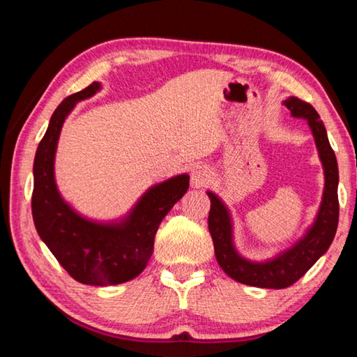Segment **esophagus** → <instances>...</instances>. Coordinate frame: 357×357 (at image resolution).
<instances>
[{
    "mask_svg": "<svg viewBox=\"0 0 357 357\" xmlns=\"http://www.w3.org/2000/svg\"><path fill=\"white\" fill-rule=\"evenodd\" d=\"M210 179V174L207 167L204 165H196L190 172V184L193 188H199L202 185H206Z\"/></svg>",
    "mask_w": 357,
    "mask_h": 357,
    "instance_id": "obj_1",
    "label": "esophagus"
}]
</instances>
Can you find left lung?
<instances>
[{"instance_id": "1", "label": "left lung", "mask_w": 357, "mask_h": 357, "mask_svg": "<svg viewBox=\"0 0 357 357\" xmlns=\"http://www.w3.org/2000/svg\"><path fill=\"white\" fill-rule=\"evenodd\" d=\"M282 104L290 110L293 118L307 121L324 169L322 201L313 222L307 227L304 234L290 247L280 250L268 259H248L242 256L234 245V227L230 208L215 192L207 190L211 202L208 230L213 239L218 264L227 275L241 284L259 288H276V290L293 285L313 267L321 256L327 253L335 239L339 221V170L325 126L313 105L304 102L299 98L290 96Z\"/></svg>"}]
</instances>
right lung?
<instances>
[{
	"label": "right lung",
	"mask_w": 357,
	"mask_h": 357,
	"mask_svg": "<svg viewBox=\"0 0 357 357\" xmlns=\"http://www.w3.org/2000/svg\"><path fill=\"white\" fill-rule=\"evenodd\" d=\"M102 89L92 82L67 96L49 121L33 162L32 215L36 231L69 275L86 285H116L136 278L153 253L158 227L188 190L190 176L176 174L149 187L124 216L96 221L75 210L58 190L55 156L66 118L79 101Z\"/></svg>",
	"instance_id": "obj_1"
}]
</instances>
